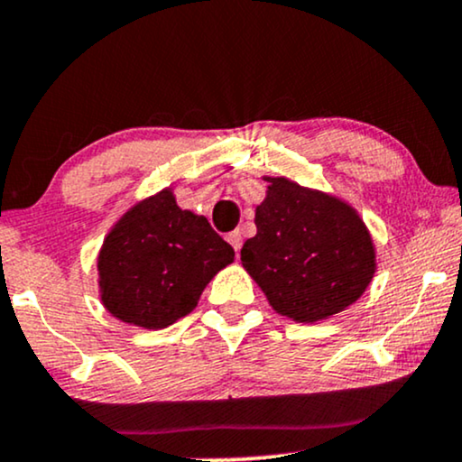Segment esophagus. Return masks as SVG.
<instances>
[{
  "instance_id": "34e87169",
  "label": "esophagus",
  "mask_w": 462,
  "mask_h": 462,
  "mask_svg": "<svg viewBox=\"0 0 462 462\" xmlns=\"http://www.w3.org/2000/svg\"><path fill=\"white\" fill-rule=\"evenodd\" d=\"M226 240H229V244L236 248V253H237L242 248V231H231L229 236H226Z\"/></svg>"
}]
</instances>
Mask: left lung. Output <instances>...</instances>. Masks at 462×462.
I'll use <instances>...</instances> for the list:
<instances>
[{"label": "left lung", "mask_w": 462, "mask_h": 462, "mask_svg": "<svg viewBox=\"0 0 462 462\" xmlns=\"http://www.w3.org/2000/svg\"><path fill=\"white\" fill-rule=\"evenodd\" d=\"M270 183L254 211L257 236L244 242L242 265L281 316L318 322L361 298L376 273L370 231L344 200L298 186Z\"/></svg>", "instance_id": "left-lung-1"}]
</instances>
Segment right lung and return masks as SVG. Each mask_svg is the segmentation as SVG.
Here are the masks:
<instances>
[{
  "label": "right lung",
  "instance_id": "right-lung-1",
  "mask_svg": "<svg viewBox=\"0 0 462 462\" xmlns=\"http://www.w3.org/2000/svg\"><path fill=\"white\" fill-rule=\"evenodd\" d=\"M236 257L205 216L181 209L171 189L134 205L99 253L101 300L114 318L166 328L197 307L205 285Z\"/></svg>",
  "mask_w": 462,
  "mask_h": 462
}]
</instances>
